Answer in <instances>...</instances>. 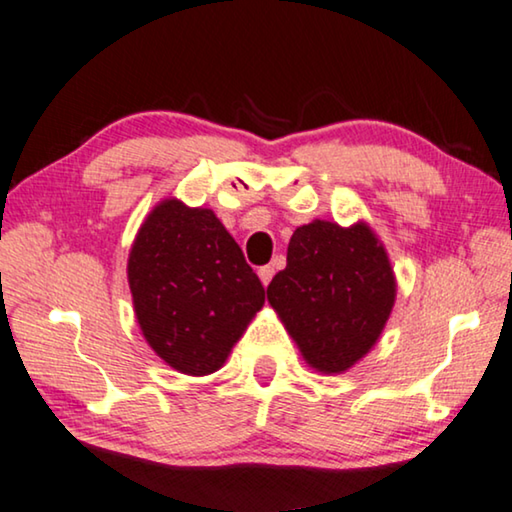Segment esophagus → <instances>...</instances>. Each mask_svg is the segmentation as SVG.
Returning a JSON list of instances; mask_svg holds the SVG:
<instances>
[{"label":"esophagus","mask_w":512,"mask_h":512,"mask_svg":"<svg viewBox=\"0 0 512 512\" xmlns=\"http://www.w3.org/2000/svg\"><path fill=\"white\" fill-rule=\"evenodd\" d=\"M257 273H259V280H262V285L266 287L273 278V266H262V269H259Z\"/></svg>","instance_id":"esophagus-1"}]
</instances>
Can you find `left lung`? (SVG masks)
<instances>
[{"label":"left lung","instance_id":"left-lung-1","mask_svg":"<svg viewBox=\"0 0 512 512\" xmlns=\"http://www.w3.org/2000/svg\"><path fill=\"white\" fill-rule=\"evenodd\" d=\"M266 299L310 368L335 375L375 347L395 303V276L368 225L312 220L289 239L287 266Z\"/></svg>","mask_w":512,"mask_h":512}]
</instances>
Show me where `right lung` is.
Returning a JSON list of instances; mask_svg holds the SVG:
<instances>
[{
	"instance_id": "1",
	"label": "right lung",
	"mask_w": 512,
	"mask_h": 512,
	"mask_svg": "<svg viewBox=\"0 0 512 512\" xmlns=\"http://www.w3.org/2000/svg\"><path fill=\"white\" fill-rule=\"evenodd\" d=\"M135 317L151 349L183 375H211L264 305V287L211 209L163 200L128 255Z\"/></svg>"
}]
</instances>
